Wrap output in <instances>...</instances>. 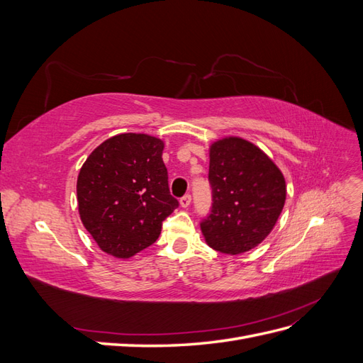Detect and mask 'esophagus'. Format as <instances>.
I'll list each match as a JSON object with an SVG mask.
<instances>
[{
    "instance_id": "esophagus-1",
    "label": "esophagus",
    "mask_w": 363,
    "mask_h": 363,
    "mask_svg": "<svg viewBox=\"0 0 363 363\" xmlns=\"http://www.w3.org/2000/svg\"><path fill=\"white\" fill-rule=\"evenodd\" d=\"M191 200H192V196L189 195V194H186L184 196H182V199H180V206L182 207H189V204H191Z\"/></svg>"
}]
</instances>
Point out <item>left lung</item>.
I'll list each match as a JSON object with an SVG mask.
<instances>
[{
    "mask_svg": "<svg viewBox=\"0 0 363 363\" xmlns=\"http://www.w3.org/2000/svg\"><path fill=\"white\" fill-rule=\"evenodd\" d=\"M208 159L213 203L201 233L211 248L242 255L262 244L277 224L286 182L271 157L239 136L212 142Z\"/></svg>",
    "mask_w": 363,
    "mask_h": 363,
    "instance_id": "1",
    "label": "left lung"
}]
</instances>
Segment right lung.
Segmentation results:
<instances>
[{
	"label": "right lung",
	"instance_id": "add662e5",
	"mask_svg": "<svg viewBox=\"0 0 363 363\" xmlns=\"http://www.w3.org/2000/svg\"><path fill=\"white\" fill-rule=\"evenodd\" d=\"M163 148L156 136L121 133L106 139L83 163L77 177L80 219L107 255L130 259L155 244L162 221L177 208Z\"/></svg>",
	"mask_w": 363,
	"mask_h": 363
}]
</instances>
